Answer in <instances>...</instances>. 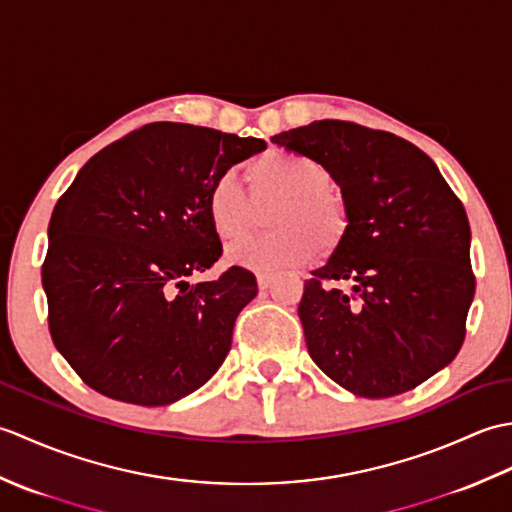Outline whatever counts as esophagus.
I'll list each match as a JSON object with an SVG mask.
<instances>
[{
  "label": "esophagus",
  "instance_id": "esophagus-1",
  "mask_svg": "<svg viewBox=\"0 0 512 512\" xmlns=\"http://www.w3.org/2000/svg\"><path fill=\"white\" fill-rule=\"evenodd\" d=\"M270 284H273V275H270V273H257V286H259V290L270 288Z\"/></svg>",
  "mask_w": 512,
  "mask_h": 512
}]
</instances>
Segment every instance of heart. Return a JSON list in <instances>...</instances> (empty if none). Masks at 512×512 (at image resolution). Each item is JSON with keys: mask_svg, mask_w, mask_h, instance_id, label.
<instances>
[{"mask_svg": "<svg viewBox=\"0 0 512 512\" xmlns=\"http://www.w3.org/2000/svg\"><path fill=\"white\" fill-rule=\"evenodd\" d=\"M250 195L233 173H220L206 191V217L222 242L242 237L255 222V205L277 206L270 226L277 231L248 237L228 248V262L250 270L303 264L317 253H330L350 231V206L330 184V171L319 160L292 151L270 149L246 165Z\"/></svg>", "mask_w": 512, "mask_h": 512, "instance_id": "heart-1", "label": "heart"}]
</instances>
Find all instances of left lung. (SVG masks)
Masks as SVG:
<instances>
[{"label": "left lung", "mask_w": 512, "mask_h": 512, "mask_svg": "<svg viewBox=\"0 0 512 512\" xmlns=\"http://www.w3.org/2000/svg\"><path fill=\"white\" fill-rule=\"evenodd\" d=\"M273 143L328 167L352 217L303 286L312 361L363 398L418 387L458 356L475 295L458 195L422 149L380 129L325 118Z\"/></svg>", "instance_id": "left-lung-1"}]
</instances>
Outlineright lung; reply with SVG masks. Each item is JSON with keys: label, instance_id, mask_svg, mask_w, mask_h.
Listing matches in <instances>:
<instances>
[{"label": "right lung", "instance_id": "1", "mask_svg": "<svg viewBox=\"0 0 512 512\" xmlns=\"http://www.w3.org/2000/svg\"><path fill=\"white\" fill-rule=\"evenodd\" d=\"M266 149L184 123H149L85 162L54 206L41 284L52 343L85 385L143 407L176 402L231 350L257 279L222 257L206 217L211 182Z\"/></svg>", "mask_w": 512, "mask_h": 512}]
</instances>
